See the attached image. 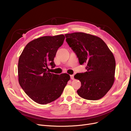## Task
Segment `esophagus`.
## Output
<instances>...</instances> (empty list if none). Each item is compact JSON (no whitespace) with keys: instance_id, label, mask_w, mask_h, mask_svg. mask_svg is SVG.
Returning <instances> with one entry per match:
<instances>
[{"instance_id":"obj_1","label":"esophagus","mask_w":131,"mask_h":131,"mask_svg":"<svg viewBox=\"0 0 131 131\" xmlns=\"http://www.w3.org/2000/svg\"><path fill=\"white\" fill-rule=\"evenodd\" d=\"M70 77H71V79L72 80H74V75H70Z\"/></svg>"}]
</instances>
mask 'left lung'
<instances>
[{
  "label": "left lung",
  "instance_id": "8db88e82",
  "mask_svg": "<svg viewBox=\"0 0 131 131\" xmlns=\"http://www.w3.org/2000/svg\"><path fill=\"white\" fill-rule=\"evenodd\" d=\"M65 35L79 63L87 65V72L74 75L81 83L78 94L88 100L102 98L115 81L116 61L112 52L105 43L96 36L80 32Z\"/></svg>",
  "mask_w": 131,
  "mask_h": 131
}]
</instances>
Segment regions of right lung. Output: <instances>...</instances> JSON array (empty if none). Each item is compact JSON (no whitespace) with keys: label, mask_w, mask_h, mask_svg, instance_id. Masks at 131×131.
I'll return each mask as SVG.
<instances>
[{"label":"right lung","mask_w":131,"mask_h":131,"mask_svg":"<svg viewBox=\"0 0 131 131\" xmlns=\"http://www.w3.org/2000/svg\"><path fill=\"white\" fill-rule=\"evenodd\" d=\"M64 35L46 36L28 43L18 62V77L20 86L34 102L40 104L51 103L59 98L70 80L66 73H51L48 66L54 68V58L63 44Z\"/></svg>","instance_id":"right-lung-1"}]
</instances>
